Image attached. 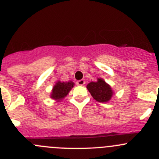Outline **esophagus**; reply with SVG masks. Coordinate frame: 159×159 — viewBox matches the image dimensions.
Masks as SVG:
<instances>
[{
    "label": "esophagus",
    "instance_id": "34e87169",
    "mask_svg": "<svg viewBox=\"0 0 159 159\" xmlns=\"http://www.w3.org/2000/svg\"><path fill=\"white\" fill-rule=\"evenodd\" d=\"M84 84H85V81H84V79H82V80H79V81H77V84H78V85H79V86H82V85H84Z\"/></svg>",
    "mask_w": 159,
    "mask_h": 159
}]
</instances>
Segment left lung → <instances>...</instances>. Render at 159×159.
Returning <instances> with one entry per match:
<instances>
[{
  "label": "left lung",
  "mask_w": 159,
  "mask_h": 159,
  "mask_svg": "<svg viewBox=\"0 0 159 159\" xmlns=\"http://www.w3.org/2000/svg\"><path fill=\"white\" fill-rule=\"evenodd\" d=\"M87 89L93 98L101 103L108 102L114 94L111 87L101 78H98L96 82L91 81L88 84Z\"/></svg>",
  "instance_id": "left-lung-1"
}]
</instances>
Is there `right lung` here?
I'll list each match as a JSON object with an SVG mask.
<instances>
[{"label": "right lung", "instance_id": "right-lung-1", "mask_svg": "<svg viewBox=\"0 0 159 159\" xmlns=\"http://www.w3.org/2000/svg\"><path fill=\"white\" fill-rule=\"evenodd\" d=\"M74 86H75V83L71 81H67V82L57 81L55 84L53 86L50 97L56 102H61V100H63L64 98L68 95L69 91Z\"/></svg>", "mask_w": 159, "mask_h": 159}]
</instances>
